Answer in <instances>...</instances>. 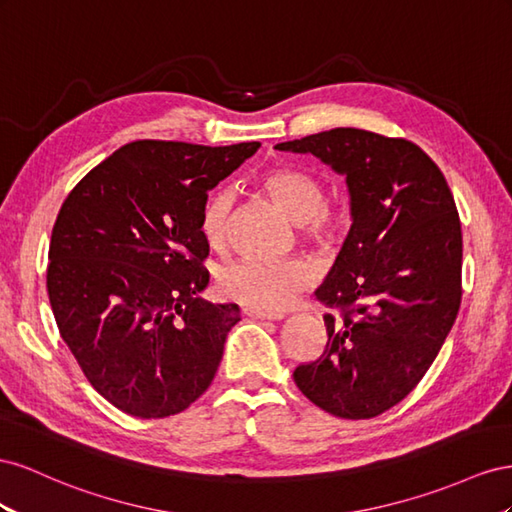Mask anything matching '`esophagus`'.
I'll use <instances>...</instances> for the list:
<instances>
[{
	"label": "esophagus",
	"instance_id": "34e87169",
	"mask_svg": "<svg viewBox=\"0 0 512 512\" xmlns=\"http://www.w3.org/2000/svg\"><path fill=\"white\" fill-rule=\"evenodd\" d=\"M244 315L251 319H270V321H279L285 317L283 313H270V311H257V309H244Z\"/></svg>",
	"mask_w": 512,
	"mask_h": 512
}]
</instances>
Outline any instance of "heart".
Returning a JSON list of instances; mask_svg holds the SVG:
<instances>
[{"label": "heart", "mask_w": 512, "mask_h": 512, "mask_svg": "<svg viewBox=\"0 0 512 512\" xmlns=\"http://www.w3.org/2000/svg\"><path fill=\"white\" fill-rule=\"evenodd\" d=\"M264 191L294 221L304 240L328 244L339 238L343 212L324 201V186L313 173L296 167H276L261 178ZM233 195L225 188L210 193L201 210V233L210 246H223L229 233ZM315 281V268L306 259L283 261L236 259L218 270V291L233 302L257 311H283Z\"/></svg>", "instance_id": "heart-1"}]
</instances>
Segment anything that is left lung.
<instances>
[{
	"instance_id": "8db88e82",
	"label": "left lung",
	"mask_w": 512,
	"mask_h": 512,
	"mask_svg": "<svg viewBox=\"0 0 512 512\" xmlns=\"http://www.w3.org/2000/svg\"><path fill=\"white\" fill-rule=\"evenodd\" d=\"M276 150L313 154L345 175L352 229L317 300L328 343L294 382L321 410L373 418L410 394L440 352L461 304V223L444 173L416 143L332 128Z\"/></svg>"
}]
</instances>
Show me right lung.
<instances>
[{
    "label": "right lung",
    "instance_id": "obj_1",
    "mask_svg": "<svg viewBox=\"0 0 512 512\" xmlns=\"http://www.w3.org/2000/svg\"><path fill=\"white\" fill-rule=\"evenodd\" d=\"M257 150V141H133L62 203L49 246L51 309L87 382L118 410L173 416L212 384L240 309L199 298L210 283L201 210Z\"/></svg>",
    "mask_w": 512,
    "mask_h": 512
}]
</instances>
